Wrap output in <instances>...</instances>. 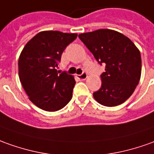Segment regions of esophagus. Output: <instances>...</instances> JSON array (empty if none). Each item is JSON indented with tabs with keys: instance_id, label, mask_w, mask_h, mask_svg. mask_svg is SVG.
Instances as JSON below:
<instances>
[{
	"instance_id": "1",
	"label": "esophagus",
	"mask_w": 154,
	"mask_h": 154,
	"mask_svg": "<svg viewBox=\"0 0 154 154\" xmlns=\"http://www.w3.org/2000/svg\"><path fill=\"white\" fill-rule=\"evenodd\" d=\"M87 77H88L87 73H85V72H83L81 75H78V79H81V80H85V79H87Z\"/></svg>"
}]
</instances>
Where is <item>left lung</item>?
<instances>
[{"instance_id": "obj_1", "label": "left lung", "mask_w": 154, "mask_h": 154, "mask_svg": "<svg viewBox=\"0 0 154 154\" xmlns=\"http://www.w3.org/2000/svg\"><path fill=\"white\" fill-rule=\"evenodd\" d=\"M79 38L98 63H106L101 87L93 93L95 100L106 106L125 102L139 83L142 59L138 48L128 37L111 29L85 32Z\"/></svg>"}]
</instances>
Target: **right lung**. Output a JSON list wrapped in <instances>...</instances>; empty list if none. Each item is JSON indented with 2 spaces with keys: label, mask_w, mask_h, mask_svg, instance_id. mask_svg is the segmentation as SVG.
<instances>
[{
  "label": "right lung",
  "mask_w": 154,
  "mask_h": 154,
  "mask_svg": "<svg viewBox=\"0 0 154 154\" xmlns=\"http://www.w3.org/2000/svg\"><path fill=\"white\" fill-rule=\"evenodd\" d=\"M76 33L43 31L23 48L18 60L19 79L35 106L47 111L63 108L72 98L74 76L56 69L66 47Z\"/></svg>",
  "instance_id": "add662e5"
}]
</instances>
